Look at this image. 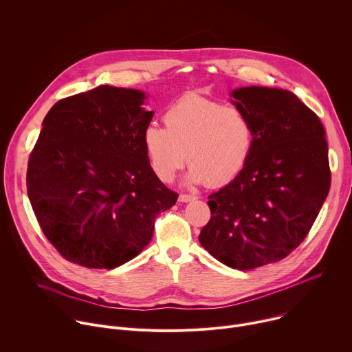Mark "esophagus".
I'll return each mask as SVG.
<instances>
[{
  "mask_svg": "<svg viewBox=\"0 0 352 352\" xmlns=\"http://www.w3.org/2000/svg\"><path fill=\"white\" fill-rule=\"evenodd\" d=\"M195 199H196V196L188 195V193H181V195L178 196L179 202H190V200H195Z\"/></svg>",
  "mask_w": 352,
  "mask_h": 352,
  "instance_id": "34e87169",
  "label": "esophagus"
}]
</instances>
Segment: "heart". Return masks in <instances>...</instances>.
<instances>
[{
  "mask_svg": "<svg viewBox=\"0 0 352 352\" xmlns=\"http://www.w3.org/2000/svg\"><path fill=\"white\" fill-rule=\"evenodd\" d=\"M166 128L150 122L142 133L147 163L162 182H173L186 156L190 184L223 186L245 168L254 126L245 113L200 96H186L164 113Z\"/></svg>",
  "mask_w": 352,
  "mask_h": 352,
  "instance_id": "1",
  "label": "heart"
}]
</instances>
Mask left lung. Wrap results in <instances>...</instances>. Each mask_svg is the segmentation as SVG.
I'll return each instance as SVG.
<instances>
[{
    "label": "left lung",
    "mask_w": 352,
    "mask_h": 352,
    "mask_svg": "<svg viewBox=\"0 0 352 352\" xmlns=\"http://www.w3.org/2000/svg\"><path fill=\"white\" fill-rule=\"evenodd\" d=\"M232 103L254 126L242 173L209 196L199 242L219 262L252 270L288 256L312 228L330 189L326 131L289 90L235 89Z\"/></svg>",
    "instance_id": "8db88e82"
}]
</instances>
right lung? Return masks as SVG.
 <instances>
[{
	"label": "right lung",
	"mask_w": 352,
	"mask_h": 352,
	"mask_svg": "<svg viewBox=\"0 0 352 352\" xmlns=\"http://www.w3.org/2000/svg\"><path fill=\"white\" fill-rule=\"evenodd\" d=\"M136 89L97 86L57 102L43 120L26 185L45 238L68 262L114 269L139 255L155 219L177 202L150 168L143 129L153 111Z\"/></svg>",
	"instance_id": "1"
}]
</instances>
